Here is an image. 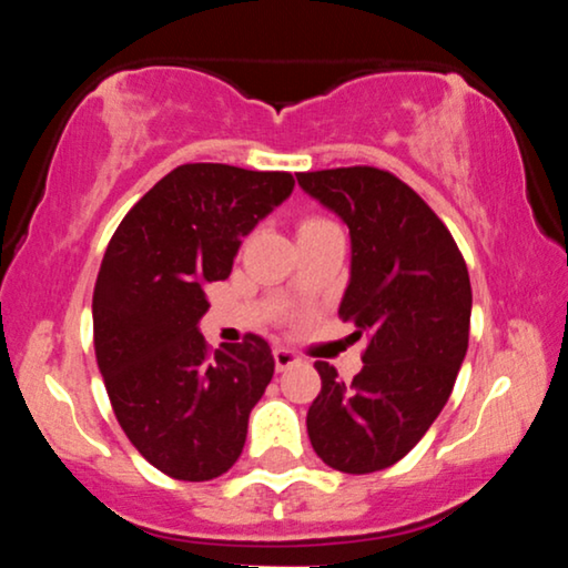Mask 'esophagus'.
<instances>
[{"label": "esophagus", "instance_id": "34e87169", "mask_svg": "<svg viewBox=\"0 0 568 568\" xmlns=\"http://www.w3.org/2000/svg\"><path fill=\"white\" fill-rule=\"evenodd\" d=\"M272 355H275V366H277V371H288V368H293L298 363V357L293 355L291 349H285V347H277L275 352H272Z\"/></svg>", "mask_w": 568, "mask_h": 568}]
</instances>
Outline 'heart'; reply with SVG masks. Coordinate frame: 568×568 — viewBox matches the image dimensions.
<instances>
[{
  "label": "heart",
  "mask_w": 568,
  "mask_h": 568,
  "mask_svg": "<svg viewBox=\"0 0 568 568\" xmlns=\"http://www.w3.org/2000/svg\"><path fill=\"white\" fill-rule=\"evenodd\" d=\"M323 226H331V221H325L321 216H306L298 221V234L312 232V230H323Z\"/></svg>",
  "instance_id": "heart-1"
}]
</instances>
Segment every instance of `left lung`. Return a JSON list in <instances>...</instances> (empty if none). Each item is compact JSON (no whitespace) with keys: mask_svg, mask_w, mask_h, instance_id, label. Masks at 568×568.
I'll use <instances>...</instances> for the list:
<instances>
[{"mask_svg":"<svg viewBox=\"0 0 568 568\" xmlns=\"http://www.w3.org/2000/svg\"><path fill=\"white\" fill-rule=\"evenodd\" d=\"M298 186L349 226L352 266L338 317L368 334L349 384L317 361L306 414L312 448L338 473L400 462L452 395L470 338L473 288L452 232L419 194L379 168L296 173Z\"/></svg>","mask_w":568,"mask_h":568,"instance_id":"left-lung-1","label":"left lung"}]
</instances>
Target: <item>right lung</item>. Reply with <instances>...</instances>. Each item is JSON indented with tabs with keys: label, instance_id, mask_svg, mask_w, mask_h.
<instances>
[{
	"label": "right lung",
	"instance_id": "1",
	"mask_svg": "<svg viewBox=\"0 0 568 568\" xmlns=\"http://www.w3.org/2000/svg\"><path fill=\"white\" fill-rule=\"evenodd\" d=\"M293 175L189 162L116 226L93 291L95 361L128 440L175 480H213L243 454L247 416L275 374L262 336L207 349V283L293 192Z\"/></svg>",
	"mask_w": 568,
	"mask_h": 568
}]
</instances>
